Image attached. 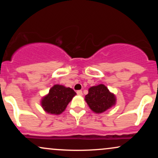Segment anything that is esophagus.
Returning <instances> with one entry per match:
<instances>
[{
  "instance_id": "esophagus-1",
  "label": "esophagus",
  "mask_w": 158,
  "mask_h": 158,
  "mask_svg": "<svg viewBox=\"0 0 158 158\" xmlns=\"http://www.w3.org/2000/svg\"><path fill=\"white\" fill-rule=\"evenodd\" d=\"M77 94H78V95L81 96V95H82V91H81V90H77Z\"/></svg>"
}]
</instances>
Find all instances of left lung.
Masks as SVG:
<instances>
[{
    "label": "left lung",
    "instance_id": "obj_1",
    "mask_svg": "<svg viewBox=\"0 0 158 158\" xmlns=\"http://www.w3.org/2000/svg\"><path fill=\"white\" fill-rule=\"evenodd\" d=\"M85 99L90 109L97 114L102 113L116 104L115 95L102 84L90 87Z\"/></svg>",
    "mask_w": 158,
    "mask_h": 158
}]
</instances>
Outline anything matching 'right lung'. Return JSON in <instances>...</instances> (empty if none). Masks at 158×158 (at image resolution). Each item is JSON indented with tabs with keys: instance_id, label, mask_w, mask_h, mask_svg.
Here are the masks:
<instances>
[{
	"instance_id": "obj_1",
	"label": "right lung",
	"mask_w": 158,
	"mask_h": 158,
	"mask_svg": "<svg viewBox=\"0 0 158 158\" xmlns=\"http://www.w3.org/2000/svg\"><path fill=\"white\" fill-rule=\"evenodd\" d=\"M77 94L70 88L55 85L49 90V94L41 99V106L47 113L60 114L65 110L68 103Z\"/></svg>"
}]
</instances>
